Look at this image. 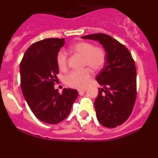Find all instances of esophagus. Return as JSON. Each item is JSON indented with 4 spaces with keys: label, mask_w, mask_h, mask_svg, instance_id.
Masks as SVG:
<instances>
[{
    "label": "esophagus",
    "mask_w": 158,
    "mask_h": 158,
    "mask_svg": "<svg viewBox=\"0 0 158 158\" xmlns=\"http://www.w3.org/2000/svg\"><path fill=\"white\" fill-rule=\"evenodd\" d=\"M85 91H86L85 89H79V90H78V93H79V94H80V95H81V94H83L84 93H85Z\"/></svg>",
    "instance_id": "obj_1"
}]
</instances>
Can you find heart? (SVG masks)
Masks as SVG:
<instances>
[{
    "mask_svg": "<svg viewBox=\"0 0 158 158\" xmlns=\"http://www.w3.org/2000/svg\"><path fill=\"white\" fill-rule=\"evenodd\" d=\"M73 53L82 57L80 71H72L64 78V81L70 88L83 89L88 85L91 79V71L98 72L103 68L106 60V53L101 47H95L89 42H78L70 47ZM56 62L60 70L65 71L68 67V58L65 52L60 51L57 54Z\"/></svg>",
    "mask_w": 158,
    "mask_h": 158,
    "instance_id": "b5f03b06",
    "label": "heart"
}]
</instances>
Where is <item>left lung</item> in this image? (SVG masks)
Segmentation results:
<instances>
[{"label": "left lung", "instance_id": "obj_1", "mask_svg": "<svg viewBox=\"0 0 158 158\" xmlns=\"http://www.w3.org/2000/svg\"><path fill=\"white\" fill-rule=\"evenodd\" d=\"M82 39L98 41L106 51L104 66L96 80L103 89L94 101L97 119L104 127L114 128L126 122L137 96L136 67L129 50L108 35H88Z\"/></svg>", "mask_w": 158, "mask_h": 158}]
</instances>
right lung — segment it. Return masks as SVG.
Returning a JSON list of instances; mask_svg holds the SVG:
<instances>
[{"instance_id": "1", "label": "right lung", "mask_w": 158, "mask_h": 158, "mask_svg": "<svg viewBox=\"0 0 158 158\" xmlns=\"http://www.w3.org/2000/svg\"><path fill=\"white\" fill-rule=\"evenodd\" d=\"M65 39L51 38L33 43L20 62L22 93L30 109L42 122L56 124L64 120L78 96L76 89H54L58 73L56 56Z\"/></svg>"}]
</instances>
